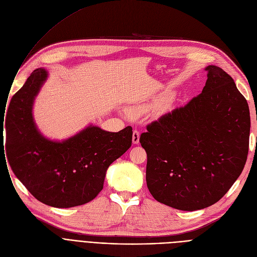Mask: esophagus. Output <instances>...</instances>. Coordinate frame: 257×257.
Returning <instances> with one entry per match:
<instances>
[{
  "label": "esophagus",
  "instance_id": "34e87169",
  "mask_svg": "<svg viewBox=\"0 0 257 257\" xmlns=\"http://www.w3.org/2000/svg\"><path fill=\"white\" fill-rule=\"evenodd\" d=\"M139 139H140V133L137 130H135L133 132V143L139 144Z\"/></svg>",
  "mask_w": 257,
  "mask_h": 257
}]
</instances>
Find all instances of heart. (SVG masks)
<instances>
[{
    "label": "heart",
    "instance_id": "1",
    "mask_svg": "<svg viewBox=\"0 0 257 257\" xmlns=\"http://www.w3.org/2000/svg\"><path fill=\"white\" fill-rule=\"evenodd\" d=\"M152 108V105L150 104H147V103H138L134 105V107H132L130 109V113L132 115H140V114H143L147 111H149V109Z\"/></svg>",
    "mask_w": 257,
    "mask_h": 257
}]
</instances>
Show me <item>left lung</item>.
<instances>
[{"instance_id": "obj_1", "label": "left lung", "mask_w": 257, "mask_h": 257, "mask_svg": "<svg viewBox=\"0 0 257 257\" xmlns=\"http://www.w3.org/2000/svg\"><path fill=\"white\" fill-rule=\"evenodd\" d=\"M202 92L147 125L146 183L154 198L180 210L218 202L247 161L250 112L233 79L208 65Z\"/></svg>"}]
</instances>
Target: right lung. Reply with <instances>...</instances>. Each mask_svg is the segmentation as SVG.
<instances>
[{"label": "right lung", "mask_w": 257, "mask_h": 257, "mask_svg": "<svg viewBox=\"0 0 257 257\" xmlns=\"http://www.w3.org/2000/svg\"><path fill=\"white\" fill-rule=\"evenodd\" d=\"M47 79V70L35 69L12 96L6 132L9 164L40 202L59 208L82 205L102 190L109 166L132 145L133 128L112 133L89 125L61 142L45 138L32 109Z\"/></svg>", "instance_id": "right-lung-1"}]
</instances>
